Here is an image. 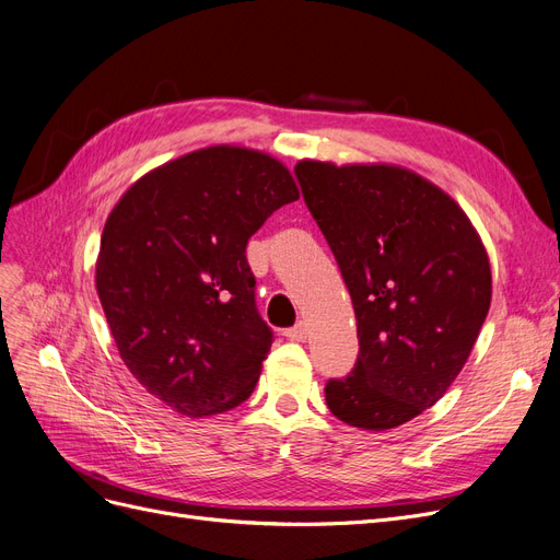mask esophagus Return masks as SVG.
Returning a JSON list of instances; mask_svg holds the SVG:
<instances>
[{"label":"esophagus","instance_id":"obj_1","mask_svg":"<svg viewBox=\"0 0 560 560\" xmlns=\"http://www.w3.org/2000/svg\"><path fill=\"white\" fill-rule=\"evenodd\" d=\"M284 335H287L289 340H294V342H305L307 340V324L299 322L294 328H289Z\"/></svg>","mask_w":560,"mask_h":560}]
</instances>
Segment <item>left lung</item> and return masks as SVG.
I'll return each mask as SVG.
<instances>
[{
  "mask_svg": "<svg viewBox=\"0 0 560 560\" xmlns=\"http://www.w3.org/2000/svg\"><path fill=\"white\" fill-rule=\"evenodd\" d=\"M294 172L361 347L326 384V405L351 428H399L436 405L478 340L491 303L485 245L455 199L411 170L299 161Z\"/></svg>",
  "mask_w": 560,
  "mask_h": 560,
  "instance_id": "8db88e82",
  "label": "left lung"
}]
</instances>
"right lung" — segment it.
<instances>
[{
    "mask_svg": "<svg viewBox=\"0 0 560 560\" xmlns=\"http://www.w3.org/2000/svg\"><path fill=\"white\" fill-rule=\"evenodd\" d=\"M296 199L273 155L218 144L147 172L109 211L96 259L105 319L130 374L176 413L215 416L255 390L273 332L245 245Z\"/></svg>",
    "mask_w": 560,
    "mask_h": 560,
    "instance_id": "right-lung-1",
    "label": "right lung"
}]
</instances>
